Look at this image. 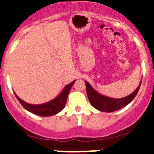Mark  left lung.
Here are the masks:
<instances>
[{
    "label": "left lung",
    "mask_w": 154,
    "mask_h": 154,
    "mask_svg": "<svg viewBox=\"0 0 154 154\" xmlns=\"http://www.w3.org/2000/svg\"><path fill=\"white\" fill-rule=\"evenodd\" d=\"M85 85H86L87 96H88L91 105L96 109L106 112H111L116 111V110L120 109L123 107L126 106V105L131 103L137 96L141 85L140 82V84L137 87V89L129 96L124 98H121V99H113V98H109L101 95L100 93L96 92L91 86L90 84H89V82H87L86 81H85Z\"/></svg>",
    "instance_id": "1"
}]
</instances>
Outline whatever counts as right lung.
<instances>
[{"instance_id":"obj_1","label":"right lung","mask_w":154,"mask_h":154,"mask_svg":"<svg viewBox=\"0 0 154 154\" xmlns=\"http://www.w3.org/2000/svg\"><path fill=\"white\" fill-rule=\"evenodd\" d=\"M75 81L72 82L71 83L68 84L63 89L59 95L57 96L55 99H52L51 101L48 103H43L40 105H32L27 103L26 102L23 101L18 96L14 93L16 98L21 103V106L24 107L25 109L29 111L31 113L35 114V115L40 116H50L55 115L61 112L65 106L66 101H67L68 95L69 93L71 88L74 84Z\"/></svg>"}]
</instances>
